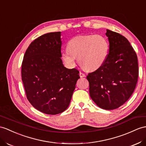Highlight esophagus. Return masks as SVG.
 <instances>
[{
    "label": "esophagus",
    "instance_id": "34e87169",
    "mask_svg": "<svg viewBox=\"0 0 146 146\" xmlns=\"http://www.w3.org/2000/svg\"><path fill=\"white\" fill-rule=\"evenodd\" d=\"M79 76H80V77L81 78H82V77H85V74H84V73H82V72H80V73H79Z\"/></svg>",
    "mask_w": 146,
    "mask_h": 146
}]
</instances>
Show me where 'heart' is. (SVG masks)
<instances>
[{"mask_svg":"<svg viewBox=\"0 0 146 146\" xmlns=\"http://www.w3.org/2000/svg\"><path fill=\"white\" fill-rule=\"evenodd\" d=\"M110 45L106 38L100 35L78 36L69 41L68 50L61 53L62 61L69 67H73L76 58L80 66L87 71H95L104 64L108 55Z\"/></svg>","mask_w":146,"mask_h":146,"instance_id":"1","label":"heart"}]
</instances>
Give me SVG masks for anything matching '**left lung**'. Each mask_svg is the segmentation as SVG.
<instances>
[{
    "mask_svg": "<svg viewBox=\"0 0 146 146\" xmlns=\"http://www.w3.org/2000/svg\"><path fill=\"white\" fill-rule=\"evenodd\" d=\"M110 48L104 64L89 73L90 96L99 107L114 110L123 105L132 95L139 75L137 57L127 39L106 30Z\"/></svg>",
    "mask_w": 146,
    "mask_h": 146,
    "instance_id": "obj_1",
    "label": "left lung"
}]
</instances>
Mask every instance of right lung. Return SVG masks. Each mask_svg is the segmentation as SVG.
Returning a JSON list of instances; mask_svg holds the SVG:
<instances>
[{"label": "right lung", "mask_w": 146, "mask_h": 146, "mask_svg": "<svg viewBox=\"0 0 146 146\" xmlns=\"http://www.w3.org/2000/svg\"><path fill=\"white\" fill-rule=\"evenodd\" d=\"M61 31L44 34L28 46L22 65V78L28 100L48 115L68 107L79 72L67 69L61 59Z\"/></svg>", "instance_id": "right-lung-1"}]
</instances>
